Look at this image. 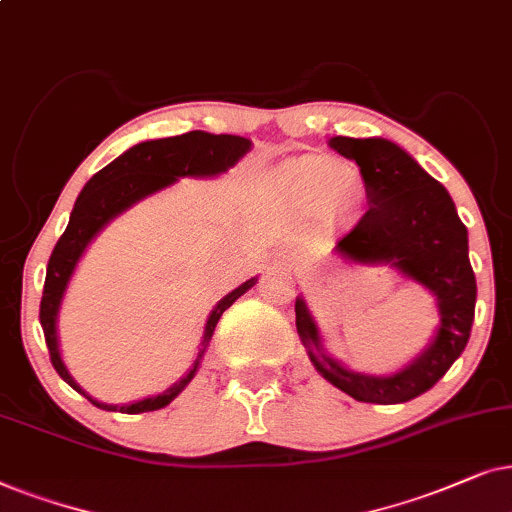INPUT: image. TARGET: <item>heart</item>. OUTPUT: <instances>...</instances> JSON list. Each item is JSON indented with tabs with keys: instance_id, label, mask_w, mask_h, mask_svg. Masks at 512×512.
<instances>
[{
	"instance_id": "1",
	"label": "heart",
	"mask_w": 512,
	"mask_h": 512,
	"mask_svg": "<svg viewBox=\"0 0 512 512\" xmlns=\"http://www.w3.org/2000/svg\"><path fill=\"white\" fill-rule=\"evenodd\" d=\"M276 189L285 201L302 213L346 217L356 213L365 199V180L351 163L318 154L285 159L274 173Z\"/></svg>"
}]
</instances>
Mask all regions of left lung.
<instances>
[{
	"label": "left lung",
	"mask_w": 512,
	"mask_h": 512,
	"mask_svg": "<svg viewBox=\"0 0 512 512\" xmlns=\"http://www.w3.org/2000/svg\"><path fill=\"white\" fill-rule=\"evenodd\" d=\"M330 147L358 163L367 194L365 215L335 252L349 264L388 267L426 288L440 320L431 342L391 374L356 372L332 358L302 295L295 299L297 335L320 377L358 403H407L438 384L468 344L478 297L468 229L447 189L395 142L337 135Z\"/></svg>",
	"instance_id": "obj_1"
}]
</instances>
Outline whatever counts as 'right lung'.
Here are the masks:
<instances>
[{
  "label": "right lung",
  "mask_w": 512,
  "mask_h": 512,
  "mask_svg": "<svg viewBox=\"0 0 512 512\" xmlns=\"http://www.w3.org/2000/svg\"><path fill=\"white\" fill-rule=\"evenodd\" d=\"M252 149V142L241 135H215L206 131H189L185 135H175V138H161V140H145L126 149L124 154L117 156L112 163L98 170L81 194L74 201L70 222H67L65 234L58 238L56 248L51 252L49 267H46V281H44V295L42 306H39V323L44 327L46 346H49L51 363L56 372L70 384L74 391L91 400L95 407L107 412H124V414H140V412H154L173 403V400L185 391L189 381L199 372L201 360L206 356L210 339H213L217 320L222 313L236 302L238 297L245 295L252 285L257 283L255 278L238 285L229 295H224L215 309L210 311L203 327V337L199 344V353H196L194 363L189 370L168 386L166 391L149 395V398L135 400L128 405H109L95 400L88 395L84 388L77 384L67 370L63 356H60V339H58V313L63 306L67 285H70L77 264L93 238L107 227L109 222L117 220L124 215L128 208L140 203L147 196H152L161 189L175 185L180 177H217L234 168L238 161L243 159Z\"/></svg>",
  "instance_id": "1"
}]
</instances>
